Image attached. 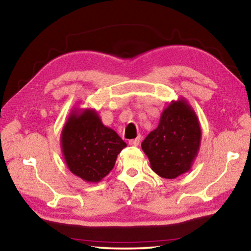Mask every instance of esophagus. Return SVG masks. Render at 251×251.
I'll return each mask as SVG.
<instances>
[{"mask_svg": "<svg viewBox=\"0 0 251 251\" xmlns=\"http://www.w3.org/2000/svg\"><path fill=\"white\" fill-rule=\"evenodd\" d=\"M139 142H141V139L138 138H135V139H130L129 141V145L130 146H138L139 145Z\"/></svg>", "mask_w": 251, "mask_h": 251, "instance_id": "obj_1", "label": "esophagus"}]
</instances>
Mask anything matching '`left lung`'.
<instances>
[{"label":"left lung","instance_id":"1","mask_svg":"<svg viewBox=\"0 0 251 251\" xmlns=\"http://www.w3.org/2000/svg\"><path fill=\"white\" fill-rule=\"evenodd\" d=\"M201 141L198 117L181 97L172 100L163 110L158 126L144 139L142 148L157 175L174 179L192 168Z\"/></svg>","mask_w":251,"mask_h":251}]
</instances>
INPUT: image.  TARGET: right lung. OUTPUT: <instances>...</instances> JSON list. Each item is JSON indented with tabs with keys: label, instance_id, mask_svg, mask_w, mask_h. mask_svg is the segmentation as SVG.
Masks as SVG:
<instances>
[{
	"label": "right lung",
	"instance_id": "right-lung-1",
	"mask_svg": "<svg viewBox=\"0 0 251 251\" xmlns=\"http://www.w3.org/2000/svg\"><path fill=\"white\" fill-rule=\"evenodd\" d=\"M61 147L67 167L75 176L99 182L112 171L126 143L101 123L95 109L73 108L63 126Z\"/></svg>",
	"mask_w": 251,
	"mask_h": 251
}]
</instances>
